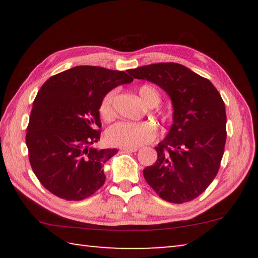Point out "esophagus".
Wrapping results in <instances>:
<instances>
[{"mask_svg": "<svg viewBox=\"0 0 258 258\" xmlns=\"http://www.w3.org/2000/svg\"><path fill=\"white\" fill-rule=\"evenodd\" d=\"M120 150L125 152H135L139 150V148H120Z\"/></svg>", "mask_w": 258, "mask_h": 258, "instance_id": "esophagus-1", "label": "esophagus"}]
</instances>
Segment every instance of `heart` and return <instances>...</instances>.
Returning <instances> with one entry per match:
<instances>
[{
	"instance_id": "obj_1",
	"label": "heart",
	"mask_w": 258,
	"mask_h": 258,
	"mask_svg": "<svg viewBox=\"0 0 258 258\" xmlns=\"http://www.w3.org/2000/svg\"><path fill=\"white\" fill-rule=\"evenodd\" d=\"M140 97L149 107H157L160 103V93L155 86L143 84L138 89ZM116 90H110L103 95L99 103L100 117L104 121L115 118ZM156 116L168 123L172 118L169 111L157 110ZM157 135V127L151 121H118L107 130L106 141L109 145L121 148H138L152 141Z\"/></svg>"
}]
</instances>
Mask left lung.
I'll return each mask as SVG.
<instances>
[{
    "label": "left lung",
    "mask_w": 258,
    "mask_h": 258,
    "mask_svg": "<svg viewBox=\"0 0 258 258\" xmlns=\"http://www.w3.org/2000/svg\"><path fill=\"white\" fill-rule=\"evenodd\" d=\"M167 92L173 103V124L156 147V163L143 176L161 199L173 204L197 198L215 178L226 140L225 104L207 78L175 62L128 69Z\"/></svg>",
    "instance_id": "8db88e82"
}]
</instances>
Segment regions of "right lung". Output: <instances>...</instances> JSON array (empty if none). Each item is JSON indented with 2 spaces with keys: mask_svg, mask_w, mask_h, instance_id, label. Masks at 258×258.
Returning a JSON list of instances; mask_svg holds the SVG:
<instances>
[{
  "mask_svg": "<svg viewBox=\"0 0 258 258\" xmlns=\"http://www.w3.org/2000/svg\"><path fill=\"white\" fill-rule=\"evenodd\" d=\"M133 78L125 72L76 66L51 76L34 100L26 133L29 163L41 184L64 200H83L106 181L103 165L117 149L98 150L99 103Z\"/></svg>",
  "mask_w": 258,
  "mask_h": 258,
  "instance_id": "right-lung-1",
  "label": "right lung"
}]
</instances>
